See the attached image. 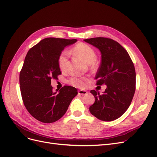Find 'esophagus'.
Returning <instances> with one entry per match:
<instances>
[{
    "label": "esophagus",
    "instance_id": "obj_1",
    "mask_svg": "<svg viewBox=\"0 0 157 157\" xmlns=\"http://www.w3.org/2000/svg\"><path fill=\"white\" fill-rule=\"evenodd\" d=\"M87 91L86 90H78V93L79 94H80V95H84V94H87Z\"/></svg>",
    "mask_w": 157,
    "mask_h": 157
}]
</instances>
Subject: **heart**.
Masks as SVG:
<instances>
[{
    "label": "heart",
    "mask_w": 157,
    "mask_h": 157,
    "mask_svg": "<svg viewBox=\"0 0 157 157\" xmlns=\"http://www.w3.org/2000/svg\"><path fill=\"white\" fill-rule=\"evenodd\" d=\"M71 52L76 56H77L79 58L83 59L85 62L90 64L92 68H96L98 67V63L96 61V52L92 47L88 44L83 43V42H79L73 47ZM69 55V53L67 50H64L60 53L58 59V63L61 70L64 71L67 68ZM86 80V78L75 77L69 78L67 80V82L73 86L83 88L86 86L85 82Z\"/></svg>",
    "instance_id": "1"
}]
</instances>
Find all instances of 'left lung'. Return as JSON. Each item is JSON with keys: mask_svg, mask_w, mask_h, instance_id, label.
<instances>
[{"mask_svg": "<svg viewBox=\"0 0 157 157\" xmlns=\"http://www.w3.org/2000/svg\"><path fill=\"white\" fill-rule=\"evenodd\" d=\"M99 49L101 61L96 75L97 85H107L102 94L90 91L95 102L89 108L94 117L112 121L121 117L129 107L136 90V71L127 51L113 39L104 37L84 40Z\"/></svg>", "mask_w": 157, "mask_h": 157, "instance_id": "8db88e82", "label": "left lung"}]
</instances>
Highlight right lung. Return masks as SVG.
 <instances>
[{"instance_id":"1","label":"right lung","mask_w":157,"mask_h":157,"mask_svg":"<svg viewBox=\"0 0 157 157\" xmlns=\"http://www.w3.org/2000/svg\"><path fill=\"white\" fill-rule=\"evenodd\" d=\"M77 39L46 38L28 51L20 73L21 97L24 105L36 120L52 123L67 111L77 90L65 86L58 92L52 91L51 80L61 75L58 59L66 46Z\"/></svg>"}]
</instances>
